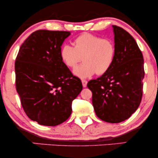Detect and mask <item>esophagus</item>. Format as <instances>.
Listing matches in <instances>:
<instances>
[{
	"label": "esophagus",
	"instance_id": "34e87169",
	"mask_svg": "<svg viewBox=\"0 0 158 158\" xmlns=\"http://www.w3.org/2000/svg\"><path fill=\"white\" fill-rule=\"evenodd\" d=\"M81 83H82V86L84 87V88H85V87L87 86V83H88V81L86 80H84V79H82V80H81Z\"/></svg>",
	"mask_w": 158,
	"mask_h": 158
}]
</instances>
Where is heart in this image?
<instances>
[{"mask_svg": "<svg viewBox=\"0 0 158 158\" xmlns=\"http://www.w3.org/2000/svg\"><path fill=\"white\" fill-rule=\"evenodd\" d=\"M73 44V47L63 45L60 56L65 65L70 68H75L82 58L84 63L73 70L77 77L86 79L96 73L102 75L113 64L116 48L112 40L85 32L76 38Z\"/></svg>", "mask_w": 158, "mask_h": 158, "instance_id": "heart-1", "label": "heart"}]
</instances>
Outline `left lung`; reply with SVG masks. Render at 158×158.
<instances>
[{
	"label": "left lung",
	"instance_id": "1",
	"mask_svg": "<svg viewBox=\"0 0 158 158\" xmlns=\"http://www.w3.org/2000/svg\"><path fill=\"white\" fill-rule=\"evenodd\" d=\"M116 55L106 73L88 81L92 103L99 119L118 123L128 119L140 104L144 63L142 52L132 36L114 25Z\"/></svg>",
	"mask_w": 158,
	"mask_h": 158
}]
</instances>
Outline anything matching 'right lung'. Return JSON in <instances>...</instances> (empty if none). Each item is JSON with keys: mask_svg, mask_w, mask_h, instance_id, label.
<instances>
[{"mask_svg": "<svg viewBox=\"0 0 158 158\" xmlns=\"http://www.w3.org/2000/svg\"><path fill=\"white\" fill-rule=\"evenodd\" d=\"M67 31H35L19 49L15 63V86L25 113L47 126L64 123L72 102L82 90L81 81L61 59Z\"/></svg>", "mask_w": 158, "mask_h": 158, "instance_id": "add662e5", "label": "right lung"}]
</instances>
